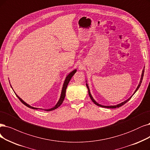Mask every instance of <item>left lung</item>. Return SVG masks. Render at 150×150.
Listing matches in <instances>:
<instances>
[{"mask_svg":"<svg viewBox=\"0 0 150 150\" xmlns=\"http://www.w3.org/2000/svg\"><path fill=\"white\" fill-rule=\"evenodd\" d=\"M144 69H145V67H144ZM144 71H145V69H143V71H142V77H141V79H140V83H139V85H138V86H137V89L135 90V92H134V93L133 94V95H134V94L136 93V91L138 90V88H140V85H141V83H142V80H143V75H144ZM86 87H87V88H88V94H89V96H90V98H91V99L92 100V101L95 103L96 105H97V106H100V107H102V108H112V109H113V108H119V107H120V106H122V105H124V104H125L127 102H128L130 99H131V98L132 97V96H130L128 99H127L126 101H124V102H122V103H120V104H117V105H116V106H103V105H101V104H98L95 99H93V98L92 97V96H91V93H90V89H89V87H88V84L86 83Z\"/></svg>","mask_w":150,"mask_h":150,"instance_id":"left-lung-1","label":"left lung"}]
</instances>
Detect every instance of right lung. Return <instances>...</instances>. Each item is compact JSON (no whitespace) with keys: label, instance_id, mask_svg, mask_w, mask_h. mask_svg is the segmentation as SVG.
I'll return each mask as SVG.
<instances>
[{"label":"right lung","instance_id":"obj_1","mask_svg":"<svg viewBox=\"0 0 150 150\" xmlns=\"http://www.w3.org/2000/svg\"><path fill=\"white\" fill-rule=\"evenodd\" d=\"M76 70L75 69V70H73L72 71H71L70 73L67 76L66 79H65V81H64V85H63V87H62V92H61L60 98V99H59V101H58V102H57V103L56 104V105H55V106L54 107H53L52 108L49 109H43V110H46V111H51V110H54V109H57V108H59V107L60 106L61 104H62V103H63V101H64V100L65 96V92H66L67 87V85H68V84H69V83L70 80H71V77L74 76V75L75 74V72H76ZM16 96L18 97V98L20 99V101L22 103H23V104H25L26 106L28 107V108H31V109H39V108H33V107H32V106H30L29 104H27V103H26L24 101L22 100V99H21L18 96L16 95Z\"/></svg>","mask_w":150,"mask_h":150}]
</instances>
